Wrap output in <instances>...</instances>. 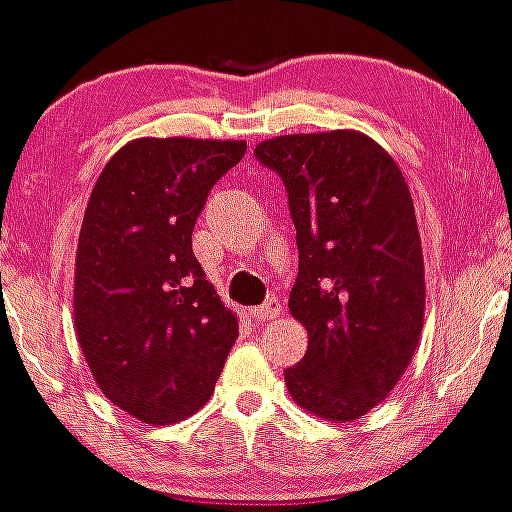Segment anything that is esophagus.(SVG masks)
Here are the masks:
<instances>
[{
	"instance_id": "34e87169",
	"label": "esophagus",
	"mask_w": 512,
	"mask_h": 512,
	"mask_svg": "<svg viewBox=\"0 0 512 512\" xmlns=\"http://www.w3.org/2000/svg\"><path fill=\"white\" fill-rule=\"evenodd\" d=\"M252 317H255L257 322H267V320H274V317L281 315V305L276 298H269L267 303L260 305V308H252Z\"/></svg>"
}]
</instances>
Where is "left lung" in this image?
Masks as SVG:
<instances>
[{"instance_id": "1", "label": "left lung", "mask_w": 512, "mask_h": 512, "mask_svg": "<svg viewBox=\"0 0 512 512\" xmlns=\"http://www.w3.org/2000/svg\"><path fill=\"white\" fill-rule=\"evenodd\" d=\"M255 156L284 180L296 226L289 310L308 332L284 370L289 395L317 419L351 424L378 407L424 330V252L402 170L368 134H281Z\"/></svg>"}]
</instances>
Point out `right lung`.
<instances>
[{
    "label": "right lung",
    "mask_w": 512,
    "mask_h": 512,
    "mask_svg": "<svg viewBox=\"0 0 512 512\" xmlns=\"http://www.w3.org/2000/svg\"><path fill=\"white\" fill-rule=\"evenodd\" d=\"M248 142L142 137L98 175L74 269V327L93 380L144 424L168 426L214 395L238 317L192 252L214 182Z\"/></svg>",
    "instance_id": "obj_1"
}]
</instances>
